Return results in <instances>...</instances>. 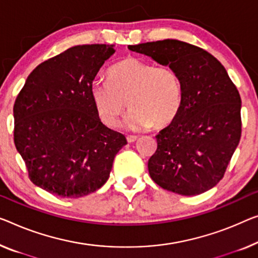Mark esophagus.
I'll list each match as a JSON object with an SVG mask.
<instances>
[{"label": "esophagus", "mask_w": 258, "mask_h": 258, "mask_svg": "<svg viewBox=\"0 0 258 258\" xmlns=\"http://www.w3.org/2000/svg\"><path fill=\"white\" fill-rule=\"evenodd\" d=\"M126 139H127L128 144H133V142H136L138 140V137H136V136H127V137H126Z\"/></svg>", "instance_id": "34e87169"}]
</instances>
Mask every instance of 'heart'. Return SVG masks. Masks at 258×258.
<instances>
[{
  "label": "heart",
  "mask_w": 258,
  "mask_h": 258,
  "mask_svg": "<svg viewBox=\"0 0 258 258\" xmlns=\"http://www.w3.org/2000/svg\"><path fill=\"white\" fill-rule=\"evenodd\" d=\"M109 82L96 80L90 97L96 112L107 126H114L126 107H131L124 125L131 131L164 126L182 106V84L177 73L167 66L155 67L138 57H126L110 69Z\"/></svg>",
  "instance_id": "obj_1"
}]
</instances>
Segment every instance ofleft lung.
Masks as SVG:
<instances>
[{"mask_svg":"<svg viewBox=\"0 0 258 258\" xmlns=\"http://www.w3.org/2000/svg\"><path fill=\"white\" fill-rule=\"evenodd\" d=\"M177 73L182 106L155 137L148 161L152 179L182 196L209 191L224 177L241 138V97L225 67L205 49L166 39L128 45Z\"/></svg>","mask_w":258,"mask_h":258,"instance_id":"8db88e82","label":"left lung"}]
</instances>
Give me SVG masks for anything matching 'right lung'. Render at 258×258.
I'll return each instance as SVG.
<instances>
[{"mask_svg": "<svg viewBox=\"0 0 258 258\" xmlns=\"http://www.w3.org/2000/svg\"><path fill=\"white\" fill-rule=\"evenodd\" d=\"M114 45H79L44 61L14 105V140L34 185L80 198L104 185L127 144L99 119L90 87Z\"/></svg>", "mask_w": 258, "mask_h": 258, "instance_id": "obj_1", "label": "right lung"}]
</instances>
